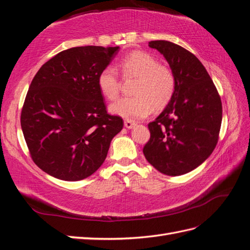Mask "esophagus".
<instances>
[{
  "instance_id": "esophagus-1",
  "label": "esophagus",
  "mask_w": 250,
  "mask_h": 250,
  "mask_svg": "<svg viewBox=\"0 0 250 250\" xmlns=\"http://www.w3.org/2000/svg\"><path fill=\"white\" fill-rule=\"evenodd\" d=\"M136 125V122L132 121V120H129V119H126L124 120V126L126 127V128H132Z\"/></svg>"
}]
</instances>
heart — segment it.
<instances>
[{"mask_svg": "<svg viewBox=\"0 0 250 250\" xmlns=\"http://www.w3.org/2000/svg\"><path fill=\"white\" fill-rule=\"evenodd\" d=\"M124 79H135L131 88L134 96L124 97L110 106L113 114L123 118H146L153 109L162 110L171 102L176 88L174 73L167 65L159 64L153 54L137 50L122 58L119 62ZM102 95L114 101L120 94L121 83L118 73L104 68L97 77Z\"/></svg>", "mask_w": 250, "mask_h": 250, "instance_id": "b5f03b06", "label": "heart"}]
</instances>
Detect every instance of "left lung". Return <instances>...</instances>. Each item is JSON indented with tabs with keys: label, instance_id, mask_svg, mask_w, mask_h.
Returning a JSON list of instances; mask_svg holds the SVG:
<instances>
[{
	"label": "left lung",
	"instance_id": "1",
	"mask_svg": "<svg viewBox=\"0 0 250 250\" xmlns=\"http://www.w3.org/2000/svg\"><path fill=\"white\" fill-rule=\"evenodd\" d=\"M148 46L168 61L176 88L168 106L148 123L151 137L143 154L162 173L182 175L200 166L216 147L223 120L221 99L195 54L167 41L149 42Z\"/></svg>",
	"mask_w": 250,
	"mask_h": 250
}]
</instances>
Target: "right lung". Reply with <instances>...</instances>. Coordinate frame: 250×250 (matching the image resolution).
I'll return each mask as SVG.
<instances>
[{
    "label": "right lung",
    "mask_w": 250,
    "mask_h": 250,
    "mask_svg": "<svg viewBox=\"0 0 250 250\" xmlns=\"http://www.w3.org/2000/svg\"><path fill=\"white\" fill-rule=\"evenodd\" d=\"M119 47L85 46L54 55L33 78L21 110V128L38 167L63 181L92 175L123 128L107 112L97 77Z\"/></svg>",
    "instance_id": "right-lung-1"
}]
</instances>
